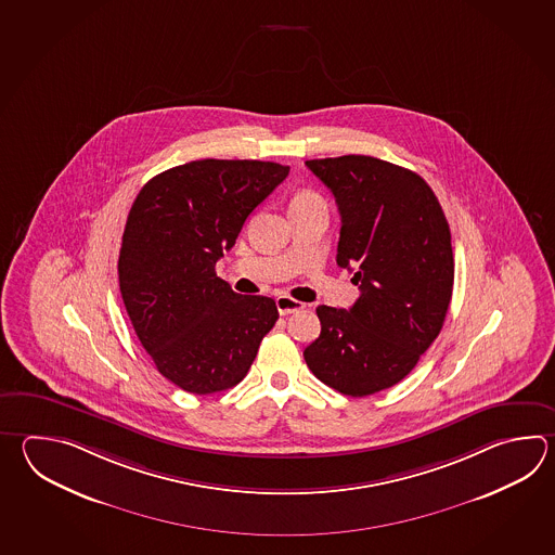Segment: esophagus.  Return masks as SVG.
<instances>
[{
    "instance_id": "1",
    "label": "esophagus",
    "mask_w": 555,
    "mask_h": 555,
    "mask_svg": "<svg viewBox=\"0 0 555 555\" xmlns=\"http://www.w3.org/2000/svg\"><path fill=\"white\" fill-rule=\"evenodd\" d=\"M276 308H279V312H281V317H288V314H293V312H298V310H302L305 305L302 302H298L295 298H291V296H276Z\"/></svg>"
}]
</instances>
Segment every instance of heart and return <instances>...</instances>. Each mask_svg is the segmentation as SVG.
I'll return each instance as SVG.
<instances>
[{"label": "heart", "instance_id": "b5f03b06", "mask_svg": "<svg viewBox=\"0 0 555 555\" xmlns=\"http://www.w3.org/2000/svg\"><path fill=\"white\" fill-rule=\"evenodd\" d=\"M312 204H322V197L314 192H308V190H302V192L296 193L295 197H293V202H291V207H295V205H312Z\"/></svg>", "mask_w": 555, "mask_h": 555}]
</instances>
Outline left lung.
Listing matches in <instances>:
<instances>
[{"label": "left lung", "instance_id": "obj_1", "mask_svg": "<svg viewBox=\"0 0 555 555\" xmlns=\"http://www.w3.org/2000/svg\"><path fill=\"white\" fill-rule=\"evenodd\" d=\"M306 166L336 197V262L362 293L350 310L318 306L322 330L306 365L344 396H372L399 384L441 332L453 296L451 229L415 171L356 154Z\"/></svg>", "mask_w": 555, "mask_h": 555}]
</instances>
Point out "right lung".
I'll list each match as a JSON object with an SVG mask.
<instances>
[{
    "mask_svg": "<svg viewBox=\"0 0 555 555\" xmlns=\"http://www.w3.org/2000/svg\"><path fill=\"white\" fill-rule=\"evenodd\" d=\"M259 159H195L147 181L126 219L118 281L159 374L209 396L237 385L279 320L269 296H241L216 274L247 217L288 176Z\"/></svg>",
    "mask_w": 555,
    "mask_h": 555,
    "instance_id": "right-lung-1",
    "label": "right lung"
}]
</instances>
